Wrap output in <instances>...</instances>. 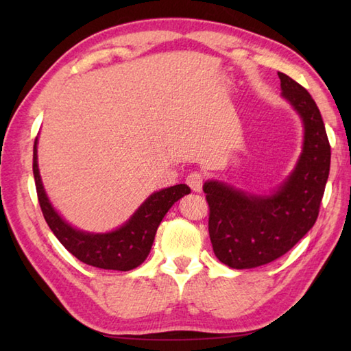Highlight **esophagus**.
Listing matches in <instances>:
<instances>
[{
    "mask_svg": "<svg viewBox=\"0 0 351 351\" xmlns=\"http://www.w3.org/2000/svg\"><path fill=\"white\" fill-rule=\"evenodd\" d=\"M185 182L189 184V187L193 191H200V190H202L204 176H202V173H199V171H193V173H190L187 176V180H185Z\"/></svg>",
    "mask_w": 351,
    "mask_h": 351,
    "instance_id": "esophagus-1",
    "label": "esophagus"
}]
</instances>
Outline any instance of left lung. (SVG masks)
<instances>
[{"label":"left lung","instance_id":"left-lung-1","mask_svg":"<svg viewBox=\"0 0 351 351\" xmlns=\"http://www.w3.org/2000/svg\"><path fill=\"white\" fill-rule=\"evenodd\" d=\"M280 90L303 125L302 154L289 176L268 195H255L221 181H206L208 230L220 263L255 268L285 255L318 217L330 170V145L315 101L293 78L278 72Z\"/></svg>","mask_w":351,"mask_h":351}]
</instances>
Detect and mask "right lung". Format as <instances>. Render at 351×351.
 Here are the masks:
<instances>
[{"instance_id": "obj_1", "label": "right lung", "mask_w": 351, "mask_h": 351, "mask_svg": "<svg viewBox=\"0 0 351 351\" xmlns=\"http://www.w3.org/2000/svg\"><path fill=\"white\" fill-rule=\"evenodd\" d=\"M33 173L43 217L57 240L81 263L104 270L128 271L143 263L151 252L156 229L164 215L171 205L191 191L185 184L155 191L122 226L110 232L96 234L73 228L52 206L43 189L39 164H37V138L33 149Z\"/></svg>"}]
</instances>
